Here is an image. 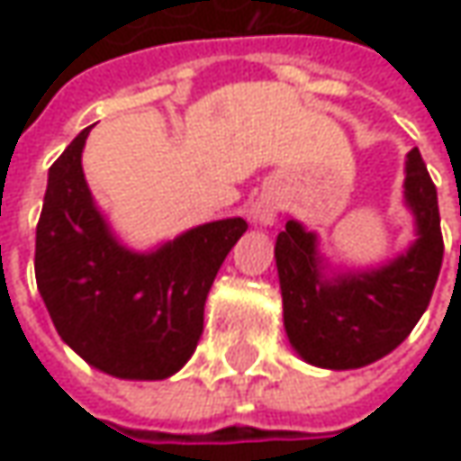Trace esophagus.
I'll return each mask as SVG.
<instances>
[{
	"label": "esophagus",
	"instance_id": "34e87169",
	"mask_svg": "<svg viewBox=\"0 0 461 461\" xmlns=\"http://www.w3.org/2000/svg\"><path fill=\"white\" fill-rule=\"evenodd\" d=\"M251 215L254 221L261 222V225H272L276 218V204L272 200H258L254 207H251Z\"/></svg>",
	"mask_w": 461,
	"mask_h": 461
}]
</instances>
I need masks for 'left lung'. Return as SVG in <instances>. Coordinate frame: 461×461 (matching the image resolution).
<instances>
[{
    "label": "left lung",
    "instance_id": "left-lung-1",
    "mask_svg": "<svg viewBox=\"0 0 461 461\" xmlns=\"http://www.w3.org/2000/svg\"><path fill=\"white\" fill-rule=\"evenodd\" d=\"M405 203L418 239L372 272L323 276L315 233L287 221L275 257L285 328L294 351L323 369H359L398 348L426 312L444 258L441 218L429 168L413 149L405 161Z\"/></svg>",
    "mask_w": 461,
    "mask_h": 461
}]
</instances>
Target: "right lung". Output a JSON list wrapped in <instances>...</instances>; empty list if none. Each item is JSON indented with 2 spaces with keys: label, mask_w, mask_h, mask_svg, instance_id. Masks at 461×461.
<instances>
[{
  "label": "right lung",
  "mask_w": 461,
  "mask_h": 461,
  "mask_svg": "<svg viewBox=\"0 0 461 461\" xmlns=\"http://www.w3.org/2000/svg\"><path fill=\"white\" fill-rule=\"evenodd\" d=\"M89 128L48 171L35 279L50 321L84 362L120 380H167L203 336L204 300L246 233L243 218L197 225L151 254L117 243L81 171Z\"/></svg>",
  "instance_id": "add662e5"
}]
</instances>
